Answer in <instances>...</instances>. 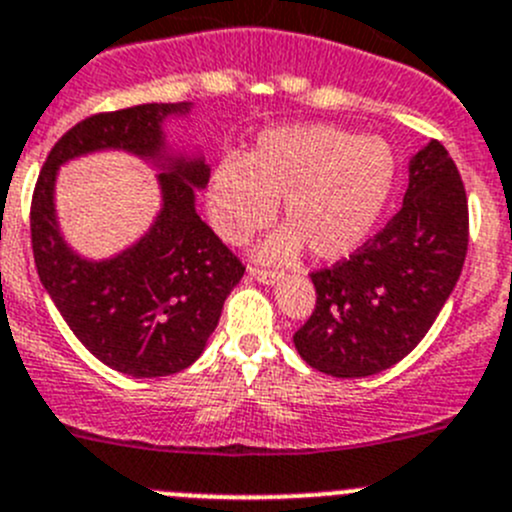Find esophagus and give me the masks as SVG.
I'll list each match as a JSON object with an SVG mask.
<instances>
[{
    "label": "esophagus",
    "instance_id": "esophagus-1",
    "mask_svg": "<svg viewBox=\"0 0 512 512\" xmlns=\"http://www.w3.org/2000/svg\"><path fill=\"white\" fill-rule=\"evenodd\" d=\"M250 275L257 280V283H265V285H275L280 278H283V272L262 270V267H250Z\"/></svg>",
    "mask_w": 512,
    "mask_h": 512
}]
</instances>
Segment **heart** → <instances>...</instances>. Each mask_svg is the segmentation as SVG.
<instances>
[{
  "mask_svg": "<svg viewBox=\"0 0 512 512\" xmlns=\"http://www.w3.org/2000/svg\"><path fill=\"white\" fill-rule=\"evenodd\" d=\"M394 184V156L379 138L326 123L267 131L242 161L227 159L209 181V219L227 242H245L283 199L288 227L257 255L290 262L303 242L321 260H341L364 245Z\"/></svg>",
  "mask_w": 512,
  "mask_h": 512,
  "instance_id": "obj_1",
  "label": "heart"
}]
</instances>
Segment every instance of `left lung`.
Segmentation results:
<instances>
[{
	"label": "left lung",
	"mask_w": 512,
	"mask_h": 512,
	"mask_svg": "<svg viewBox=\"0 0 512 512\" xmlns=\"http://www.w3.org/2000/svg\"><path fill=\"white\" fill-rule=\"evenodd\" d=\"M470 242L465 184L439 141L409 161V186L384 229L310 272L315 308L295 331L300 358L338 379L374 376L412 353L460 280Z\"/></svg>",
	"instance_id": "left-lung-1"
}]
</instances>
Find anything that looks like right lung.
<instances>
[{"label":"right lung","mask_w":512,"mask_h":512,"mask_svg":"<svg viewBox=\"0 0 512 512\" xmlns=\"http://www.w3.org/2000/svg\"><path fill=\"white\" fill-rule=\"evenodd\" d=\"M189 103H143L95 113L52 146L32 194L30 229L37 275L78 341L105 366L156 379L184 371L202 356L222 305L245 265L194 207V189L209 181L202 159L164 156V121L189 113ZM121 147L151 158L165 207L141 241L111 261L75 256L54 217L56 166L75 155Z\"/></svg>","instance_id":"add662e5"}]
</instances>
